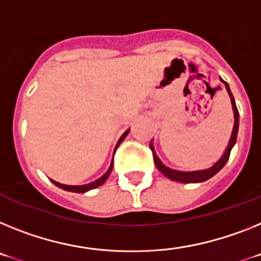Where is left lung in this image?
I'll use <instances>...</instances> for the list:
<instances>
[{"instance_id":"8db88e82","label":"left lung","mask_w":261,"mask_h":261,"mask_svg":"<svg viewBox=\"0 0 261 261\" xmlns=\"http://www.w3.org/2000/svg\"><path fill=\"white\" fill-rule=\"evenodd\" d=\"M223 83L225 85V89L228 91V95L231 98V103H232V109H233V117H235V123H233V130H232V135H231V139H229V143L225 148L224 154L223 156L216 162L212 167L210 168H205V170H199V171H178V170H172V168H168L166 167L163 163L161 162V159L156 156L155 154L154 147H152V143H150V147L152 150V154H154V162H155V166L158 167V170L162 172V174L166 176V178L171 179V180L175 181H180V183H201V181H205L208 180L210 178H212L214 175L218 174L220 170L225 166L227 161H228L229 154H231V150L232 147L235 146L236 143V138H238V131H239V111H238V107H236L235 103V98L232 95L231 90H229L228 83L224 82V81L220 78Z\"/></svg>"}]
</instances>
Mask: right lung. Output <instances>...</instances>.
<instances>
[{"mask_svg":"<svg viewBox=\"0 0 261 261\" xmlns=\"http://www.w3.org/2000/svg\"><path fill=\"white\" fill-rule=\"evenodd\" d=\"M128 131H130V130H127L126 133H124V134L119 138V141H118L117 146H115V150H114V154H115V151H117L118 146H119V144L122 143V142H123L124 138L127 137V134H128ZM113 166H114V159H113V161H111L110 167H109V170H107V171H106V174L102 175V176H100L99 179H97V180H94V181H91V183H89V185H83V186H67V185H61V183H58V181H56V180H51V181H53V183H54V185L57 186V187L62 188V190H65V191L78 192V194H83V192H87V191H90V190H93V188H97V187H99L100 185H103L105 181H106V179L109 178V175L111 174V170H113Z\"/></svg>","mask_w":261,"mask_h":261,"instance_id":"1","label":"right lung"}]
</instances>
